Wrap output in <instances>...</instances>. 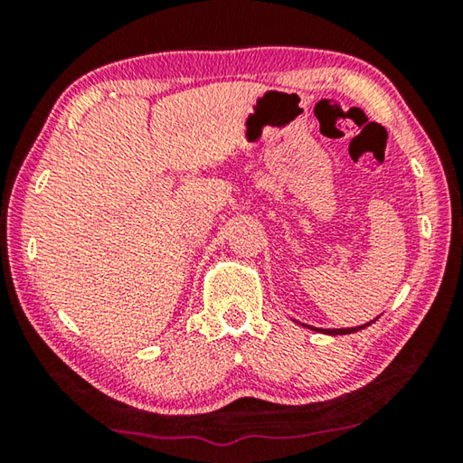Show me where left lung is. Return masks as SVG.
Here are the masks:
<instances>
[{
	"mask_svg": "<svg viewBox=\"0 0 463 463\" xmlns=\"http://www.w3.org/2000/svg\"><path fill=\"white\" fill-rule=\"evenodd\" d=\"M372 323H375V318L372 320ZM372 323H365L364 326H354V328H320V331L326 333V335H349V333H355V331H359V328L370 326ZM315 331H317V328H315Z\"/></svg>",
	"mask_w": 463,
	"mask_h": 463,
	"instance_id": "8db88e82",
	"label": "left lung"
}]
</instances>
